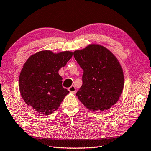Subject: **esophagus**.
<instances>
[{"instance_id":"1","label":"esophagus","mask_w":151,"mask_h":151,"mask_svg":"<svg viewBox=\"0 0 151 151\" xmlns=\"http://www.w3.org/2000/svg\"><path fill=\"white\" fill-rule=\"evenodd\" d=\"M69 91L70 93H72L73 94H75L76 89V88L75 87V86H71L70 88H69Z\"/></svg>"}]
</instances>
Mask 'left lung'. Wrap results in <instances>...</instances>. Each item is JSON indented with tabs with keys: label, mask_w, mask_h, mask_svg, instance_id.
<instances>
[{
	"label": "left lung",
	"mask_w": 151,
	"mask_h": 151,
	"mask_svg": "<svg viewBox=\"0 0 151 151\" xmlns=\"http://www.w3.org/2000/svg\"><path fill=\"white\" fill-rule=\"evenodd\" d=\"M73 54L84 70L82 86L76 93L80 101L93 111L111 108L119 99L124 84L123 70L116 56L99 44H89Z\"/></svg>",
	"instance_id": "1"
}]
</instances>
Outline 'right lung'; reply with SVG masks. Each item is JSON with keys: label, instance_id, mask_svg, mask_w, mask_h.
Here are the masks:
<instances>
[{"label": "right lung", "instance_id": "right-lung-1", "mask_svg": "<svg viewBox=\"0 0 151 151\" xmlns=\"http://www.w3.org/2000/svg\"><path fill=\"white\" fill-rule=\"evenodd\" d=\"M72 56L71 51L54 53L41 50L31 55L24 63L19 75V91L34 111L45 115L51 114L69 93L63 88L58 71Z\"/></svg>", "mask_w": 151, "mask_h": 151}]
</instances>
